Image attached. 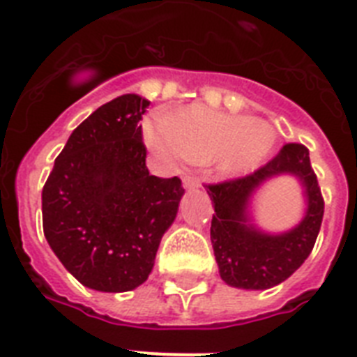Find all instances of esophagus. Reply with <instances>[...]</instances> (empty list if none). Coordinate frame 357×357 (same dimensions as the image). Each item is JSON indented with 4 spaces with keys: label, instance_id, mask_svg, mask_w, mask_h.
<instances>
[{
    "label": "esophagus",
    "instance_id": "obj_1",
    "mask_svg": "<svg viewBox=\"0 0 357 357\" xmlns=\"http://www.w3.org/2000/svg\"><path fill=\"white\" fill-rule=\"evenodd\" d=\"M199 185V181L194 176H185L183 178V187L185 188H196Z\"/></svg>",
    "mask_w": 357,
    "mask_h": 357
}]
</instances>
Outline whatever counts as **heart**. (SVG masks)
Here are the masks:
<instances>
[{
	"label": "heart",
	"mask_w": 357,
	"mask_h": 357,
	"mask_svg": "<svg viewBox=\"0 0 357 357\" xmlns=\"http://www.w3.org/2000/svg\"><path fill=\"white\" fill-rule=\"evenodd\" d=\"M144 141L170 161L214 163L225 178H240L269 158L277 133L248 115H229L194 104L167 115L165 121L144 124Z\"/></svg>",
	"instance_id": "heart-1"
}]
</instances>
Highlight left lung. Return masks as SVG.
Wrapping results in <instances>:
<instances>
[{
  "instance_id": "8db88e82",
  "label": "left lung",
  "mask_w": 357,
  "mask_h": 357,
  "mask_svg": "<svg viewBox=\"0 0 357 357\" xmlns=\"http://www.w3.org/2000/svg\"><path fill=\"white\" fill-rule=\"evenodd\" d=\"M282 173H291L301 181L307 213L300 224L286 234H264L250 222V198L260 184ZM207 194L214 207L211 242L220 277L229 286L273 288L294 275L312 253L323 222L324 202L304 144H284L259 170L244 178L207 185Z\"/></svg>"
}]
</instances>
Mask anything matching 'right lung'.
<instances>
[{"instance_id": "1", "label": "right lung", "mask_w": 357, "mask_h": 357, "mask_svg": "<svg viewBox=\"0 0 357 357\" xmlns=\"http://www.w3.org/2000/svg\"><path fill=\"white\" fill-rule=\"evenodd\" d=\"M135 93L95 109L69 135L42 190L43 234L86 288L121 294L149 279L185 194L179 178L150 176Z\"/></svg>"}]
</instances>
